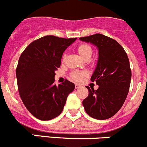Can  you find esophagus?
I'll return each mask as SVG.
<instances>
[{"label":"esophagus","mask_w":147,"mask_h":147,"mask_svg":"<svg viewBox=\"0 0 147 147\" xmlns=\"http://www.w3.org/2000/svg\"><path fill=\"white\" fill-rule=\"evenodd\" d=\"M79 87H81V86L79 85V84H75V89H76H76L79 88Z\"/></svg>","instance_id":"34e87169"}]
</instances>
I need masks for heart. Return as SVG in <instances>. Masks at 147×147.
Masks as SVG:
<instances>
[{
  "mask_svg": "<svg viewBox=\"0 0 147 147\" xmlns=\"http://www.w3.org/2000/svg\"><path fill=\"white\" fill-rule=\"evenodd\" d=\"M76 52L84 60H88L91 57L92 54V48L90 45L87 44H81L76 48ZM66 59V55L64 54L62 57V61L64 62ZM87 74L85 71H75L71 73L70 76L72 80L76 82H81L86 76Z\"/></svg>",
  "mask_w": 147,
  "mask_h": 147,
  "instance_id": "b5f03b06",
  "label": "heart"
}]
</instances>
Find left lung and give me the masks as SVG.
Returning a JSON list of instances; mask_svg holds the SVG:
<instances>
[{
  "label": "left lung",
  "instance_id": "1",
  "mask_svg": "<svg viewBox=\"0 0 147 147\" xmlns=\"http://www.w3.org/2000/svg\"><path fill=\"white\" fill-rule=\"evenodd\" d=\"M79 39L95 44L98 49V64L91 77L98 90L87 88L89 95L82 104L85 111L96 119H106L117 112L128 94L131 69L128 57L117 41L100 33Z\"/></svg>",
  "mask_w": 147,
  "mask_h": 147
}]
</instances>
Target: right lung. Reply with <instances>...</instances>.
Wrapping results in <instances>:
<instances>
[{
  "label": "right lung",
  "instance_id": "1",
  "mask_svg": "<svg viewBox=\"0 0 147 147\" xmlns=\"http://www.w3.org/2000/svg\"><path fill=\"white\" fill-rule=\"evenodd\" d=\"M76 38L45 36L30 43L20 55L16 68L19 93L27 109L41 120L60 115L75 85L65 79L55 84L64 51Z\"/></svg>",
  "mask_w": 147,
  "mask_h": 147
}]
</instances>
